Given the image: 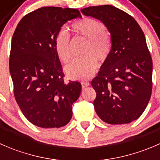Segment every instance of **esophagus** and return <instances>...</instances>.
Wrapping results in <instances>:
<instances>
[{
	"label": "esophagus",
	"instance_id": "obj_1",
	"mask_svg": "<svg viewBox=\"0 0 160 160\" xmlns=\"http://www.w3.org/2000/svg\"><path fill=\"white\" fill-rule=\"evenodd\" d=\"M81 85H82V88H87V87H88L90 85V83L88 81H82L81 82Z\"/></svg>",
	"mask_w": 160,
	"mask_h": 160
}]
</instances>
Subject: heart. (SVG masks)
I'll return each instance as SVG.
<instances>
[{"label":"heart","mask_w":160,"mask_h":160,"mask_svg":"<svg viewBox=\"0 0 160 160\" xmlns=\"http://www.w3.org/2000/svg\"><path fill=\"white\" fill-rule=\"evenodd\" d=\"M75 33L87 39L83 53L84 56L73 59L65 68L67 77L73 80L87 79L93 75L98 67L96 56L104 62L109 56L111 39L105 32V25L96 19L85 18L72 25ZM54 48L59 59L67 63L72 58L70 35L65 28H62L54 38Z\"/></svg>","instance_id":"heart-1"}]
</instances>
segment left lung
<instances>
[{
  "label": "left lung",
  "mask_w": 160,
  "mask_h": 160,
  "mask_svg": "<svg viewBox=\"0 0 160 160\" xmlns=\"http://www.w3.org/2000/svg\"><path fill=\"white\" fill-rule=\"evenodd\" d=\"M81 12L101 21L111 33L110 54L91 81L95 111L108 124L130 123L144 112L152 89V61L144 33L132 16L112 5Z\"/></svg>",
  "instance_id": "obj_1"
}]
</instances>
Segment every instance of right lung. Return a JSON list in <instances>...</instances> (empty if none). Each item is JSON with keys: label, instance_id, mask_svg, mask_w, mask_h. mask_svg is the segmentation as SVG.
<instances>
[{"label": "right lung", "instance_id": "1", "mask_svg": "<svg viewBox=\"0 0 160 160\" xmlns=\"http://www.w3.org/2000/svg\"><path fill=\"white\" fill-rule=\"evenodd\" d=\"M78 17L77 9L43 7L24 16L13 35L9 69L14 98L25 117L40 128L68 124L80 97L81 84L65 83L54 48L61 27Z\"/></svg>", "mask_w": 160, "mask_h": 160}]
</instances>
